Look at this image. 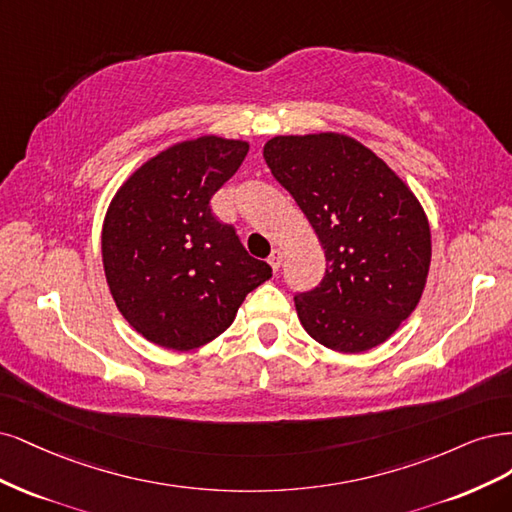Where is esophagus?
Returning <instances> with one entry per match:
<instances>
[{
	"label": "esophagus",
	"instance_id": "34e87169",
	"mask_svg": "<svg viewBox=\"0 0 512 512\" xmlns=\"http://www.w3.org/2000/svg\"><path fill=\"white\" fill-rule=\"evenodd\" d=\"M268 263H270V266H272V270H274V272H278L280 263H283V253H280L278 249H274V251L270 253V257H268Z\"/></svg>",
	"mask_w": 512,
	"mask_h": 512
}]
</instances>
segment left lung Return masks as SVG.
<instances>
[{
    "mask_svg": "<svg viewBox=\"0 0 512 512\" xmlns=\"http://www.w3.org/2000/svg\"><path fill=\"white\" fill-rule=\"evenodd\" d=\"M263 157L327 259L321 285L295 295L300 323L338 353L383 344L417 308L430 272L432 232L417 195L368 146L336 131L274 136Z\"/></svg>",
    "mask_w": 512,
    "mask_h": 512,
    "instance_id": "8db88e82",
    "label": "left lung"
}]
</instances>
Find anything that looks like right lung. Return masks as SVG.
Wrapping results in <instances>:
<instances>
[{
	"instance_id": "obj_1",
	"label": "right lung",
	"mask_w": 512,
	"mask_h": 512,
	"mask_svg": "<svg viewBox=\"0 0 512 512\" xmlns=\"http://www.w3.org/2000/svg\"><path fill=\"white\" fill-rule=\"evenodd\" d=\"M249 146L223 136L180 140L146 159L110 200L102 225L106 283L148 342L172 351L208 344L272 276L210 210V197L238 172Z\"/></svg>"
}]
</instances>
